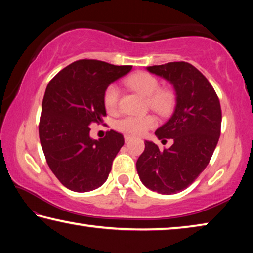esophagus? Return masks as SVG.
I'll return each instance as SVG.
<instances>
[{
  "label": "esophagus",
  "mask_w": 253,
  "mask_h": 253,
  "mask_svg": "<svg viewBox=\"0 0 253 253\" xmlns=\"http://www.w3.org/2000/svg\"><path fill=\"white\" fill-rule=\"evenodd\" d=\"M132 138H134V137H132V136L125 135V142H126V143H127V142H129V140H131Z\"/></svg>",
  "instance_id": "esophagus-1"
}]
</instances>
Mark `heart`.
I'll return each mask as SVG.
<instances>
[{
    "label": "heart",
    "mask_w": 253,
    "mask_h": 253,
    "mask_svg": "<svg viewBox=\"0 0 253 253\" xmlns=\"http://www.w3.org/2000/svg\"><path fill=\"white\" fill-rule=\"evenodd\" d=\"M125 84L128 88L143 97H147V102L153 110L160 115H168L172 111L175 104V93L169 88H160V81L155 76L148 72L139 71L126 78ZM119 90L115 84H110L104 92V106L108 113H115L118 107ZM156 124L152 115L145 116L124 117L116 123L115 127L118 130L129 135H142L148 128Z\"/></svg>",
    "instance_id": "heart-1"
}]
</instances>
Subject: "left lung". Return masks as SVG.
<instances>
[{
  "label": "left lung",
  "instance_id": "left-lung-1",
  "mask_svg": "<svg viewBox=\"0 0 253 253\" xmlns=\"http://www.w3.org/2000/svg\"><path fill=\"white\" fill-rule=\"evenodd\" d=\"M151 74L173 85V115L155 131L158 139L172 138L169 148L161 151L145 140L136 163L145 186L161 194H175L190 186L207 168L220 138V100L208 79L187 62H169L147 67Z\"/></svg>",
  "mask_w": 253,
  "mask_h": 253
}]
</instances>
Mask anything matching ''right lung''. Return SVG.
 <instances>
[{
  "mask_svg": "<svg viewBox=\"0 0 253 253\" xmlns=\"http://www.w3.org/2000/svg\"><path fill=\"white\" fill-rule=\"evenodd\" d=\"M99 60H78L46 85L39 136L46 163L62 185L84 193L100 187L114 158L125 143L124 136L107 131L99 140L90 137L89 125L106 116L104 92L131 70Z\"/></svg>",
  "mask_w": 253,
  "mask_h": 253,
  "instance_id": "right-lung-1",
  "label": "right lung"
}]
</instances>
